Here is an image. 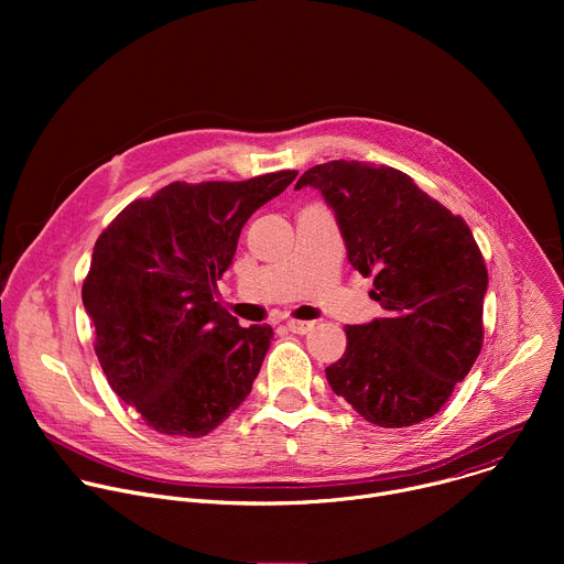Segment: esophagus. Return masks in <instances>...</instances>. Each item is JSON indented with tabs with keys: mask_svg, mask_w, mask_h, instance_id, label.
Returning a JSON list of instances; mask_svg holds the SVG:
<instances>
[{
	"mask_svg": "<svg viewBox=\"0 0 564 564\" xmlns=\"http://www.w3.org/2000/svg\"><path fill=\"white\" fill-rule=\"evenodd\" d=\"M285 328L294 335H307L314 328V324H312V321H292V318H288Z\"/></svg>",
	"mask_w": 564,
	"mask_h": 564,
	"instance_id": "1",
	"label": "esophagus"
}]
</instances>
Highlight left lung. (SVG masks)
<instances>
[{
	"label": "left lung",
	"instance_id": "8db88e82",
	"mask_svg": "<svg viewBox=\"0 0 564 564\" xmlns=\"http://www.w3.org/2000/svg\"><path fill=\"white\" fill-rule=\"evenodd\" d=\"M301 187L335 212L350 265L375 274L370 299L386 310L344 328L346 352L326 368L330 388L383 429L433 417L485 335L489 274L468 225L392 167L333 160L307 170Z\"/></svg>",
	"mask_w": 564,
	"mask_h": 564
}]
</instances>
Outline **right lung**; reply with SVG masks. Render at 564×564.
<instances>
[{
	"mask_svg": "<svg viewBox=\"0 0 564 564\" xmlns=\"http://www.w3.org/2000/svg\"><path fill=\"white\" fill-rule=\"evenodd\" d=\"M296 172L172 183L100 234L83 303L113 392L160 435L203 437L246 397L274 337L214 301L248 218Z\"/></svg>",
	"mask_w": 564,
	"mask_h": 564,
	"instance_id": "add662e5",
	"label": "right lung"
}]
</instances>
